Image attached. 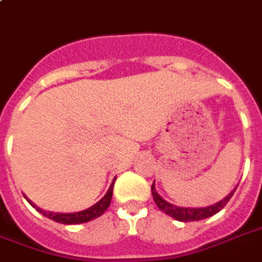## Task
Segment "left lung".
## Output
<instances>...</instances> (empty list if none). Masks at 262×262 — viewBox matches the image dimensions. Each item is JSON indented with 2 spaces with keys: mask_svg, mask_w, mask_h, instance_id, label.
<instances>
[{
  "mask_svg": "<svg viewBox=\"0 0 262 262\" xmlns=\"http://www.w3.org/2000/svg\"><path fill=\"white\" fill-rule=\"evenodd\" d=\"M237 188V187H235ZM230 193L228 195H226L223 200H220L219 203H214L211 206H207V207H177L174 204H171L169 201H166L163 199L162 195L159 194L156 191V187H155V182L151 184V194H153V199H155V203L157 204V207L162 210L163 213H166L170 217H173L174 220L183 221V223H188V221H199L204 220V219H208L214 214H217L220 210L224 208L228 200L233 197L234 191Z\"/></svg>",
  "mask_w": 262,
  "mask_h": 262,
  "instance_id": "obj_1",
  "label": "left lung"
}]
</instances>
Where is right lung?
I'll return each instance as SVG.
<instances>
[{
	"instance_id": "obj_1",
	"label": "right lung",
	"mask_w": 262,
	"mask_h": 262,
	"mask_svg": "<svg viewBox=\"0 0 262 262\" xmlns=\"http://www.w3.org/2000/svg\"><path fill=\"white\" fill-rule=\"evenodd\" d=\"M115 180H116V177L113 179V183L111 184L107 193H106L96 204H93L92 207L86 208V210L76 211V213H54V211H47V210H42V208L36 207L35 204L29 200V199H27V200L29 201V204H31L32 207L36 208V211H39L42 215L48 217L49 220H54L56 221V223H61V224H82V223H88V221L95 220V219L100 217V215L106 211V208L111 206Z\"/></svg>"
}]
</instances>
